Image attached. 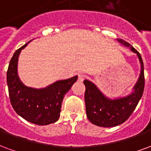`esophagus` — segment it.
Here are the masks:
<instances>
[{"label": "esophagus", "instance_id": "obj_1", "mask_svg": "<svg viewBox=\"0 0 151 151\" xmlns=\"http://www.w3.org/2000/svg\"><path fill=\"white\" fill-rule=\"evenodd\" d=\"M85 75L82 74V73H80V74L78 75V80L80 81V82H83V80L85 79Z\"/></svg>", "mask_w": 151, "mask_h": 151}]
</instances>
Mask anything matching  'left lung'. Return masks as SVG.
Segmentation results:
<instances>
[{
    "label": "left lung",
    "mask_w": 151,
    "mask_h": 151,
    "mask_svg": "<svg viewBox=\"0 0 151 151\" xmlns=\"http://www.w3.org/2000/svg\"><path fill=\"white\" fill-rule=\"evenodd\" d=\"M117 41L125 47H130L132 51L137 54L141 63L140 76L134 87V92L130 95L115 100L107 98L89 80L83 81L85 85L84 101L87 116L92 124L101 127H114L124 123L131 116L143 94L145 77L141 55L127 42L120 38Z\"/></svg>",
    "instance_id": "obj_1"
}]
</instances>
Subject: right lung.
Listing matches in <instances>:
<instances>
[{
	"label": "right lung",
	"mask_w": 151,
	"mask_h": 151,
	"mask_svg": "<svg viewBox=\"0 0 151 151\" xmlns=\"http://www.w3.org/2000/svg\"><path fill=\"white\" fill-rule=\"evenodd\" d=\"M26 45L15 51L9 64L7 84L10 103L15 112L27 122L35 125H49L59 120L63 97L78 76L56 81L45 88L25 86L17 76V61L21 50Z\"/></svg>",
	"instance_id": "add662e5"
}]
</instances>
